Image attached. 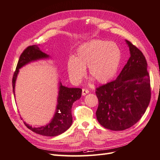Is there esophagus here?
I'll use <instances>...</instances> for the list:
<instances>
[{"label": "esophagus", "instance_id": "esophagus-1", "mask_svg": "<svg viewBox=\"0 0 160 160\" xmlns=\"http://www.w3.org/2000/svg\"><path fill=\"white\" fill-rule=\"evenodd\" d=\"M89 91L88 89L86 88H82V95H86L87 93H88Z\"/></svg>", "mask_w": 160, "mask_h": 160}]
</instances>
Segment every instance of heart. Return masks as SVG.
I'll return each instance as SVG.
<instances>
[{
	"mask_svg": "<svg viewBox=\"0 0 160 160\" xmlns=\"http://www.w3.org/2000/svg\"><path fill=\"white\" fill-rule=\"evenodd\" d=\"M122 58L120 47L114 42L95 39L77 49L75 57L67 62L68 74L75 83H79L86 73L99 83L112 80L118 71Z\"/></svg>",
	"mask_w": 160,
	"mask_h": 160,
	"instance_id": "1",
	"label": "heart"
}]
</instances>
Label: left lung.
<instances>
[{
  "mask_svg": "<svg viewBox=\"0 0 160 160\" xmlns=\"http://www.w3.org/2000/svg\"><path fill=\"white\" fill-rule=\"evenodd\" d=\"M130 57L117 79L96 88L98 122L114 131L131 128L145 112L151 99L149 75L145 57L125 40Z\"/></svg>",
  "mask_w": 160,
  "mask_h": 160,
  "instance_id": "1",
  "label": "left lung"
}]
</instances>
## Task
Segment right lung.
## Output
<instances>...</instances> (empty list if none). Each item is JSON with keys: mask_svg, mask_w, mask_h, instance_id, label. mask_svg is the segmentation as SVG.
Masks as SVG:
<instances>
[{"mask_svg": "<svg viewBox=\"0 0 160 160\" xmlns=\"http://www.w3.org/2000/svg\"><path fill=\"white\" fill-rule=\"evenodd\" d=\"M50 56L43 52L38 45L28 46L20 55L16 69L14 72L12 85L15 95V87L20 69L31 62L42 59L49 58ZM82 95V89L79 88H69L62 86L61 82L58 83V94L57 105L54 117L49 123L39 128L32 127L26 122V126L38 134L45 136H57L68 130L72 124V107L74 102L79 99Z\"/></svg>", "mask_w": 160, "mask_h": 160, "instance_id": "right-lung-1", "label": "right lung"}]
</instances>
